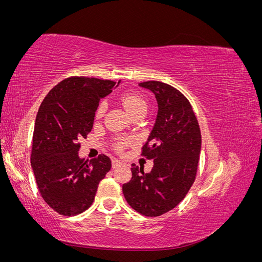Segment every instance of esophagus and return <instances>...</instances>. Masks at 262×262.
<instances>
[{
  "mask_svg": "<svg viewBox=\"0 0 262 262\" xmlns=\"http://www.w3.org/2000/svg\"><path fill=\"white\" fill-rule=\"evenodd\" d=\"M112 165H113V168H117V167H120V166H122L123 163L120 160H117V158H114L113 162H112Z\"/></svg>",
  "mask_w": 262,
  "mask_h": 262,
  "instance_id": "esophagus-1",
  "label": "esophagus"
}]
</instances>
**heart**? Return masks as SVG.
Returning a JSON list of instances; mask_svg holds the SVG:
<instances>
[{"label":"heart","mask_w":262,"mask_h":262,"mask_svg":"<svg viewBox=\"0 0 262 262\" xmlns=\"http://www.w3.org/2000/svg\"><path fill=\"white\" fill-rule=\"evenodd\" d=\"M120 101L121 104L123 105V107L125 108L126 112L129 113V115L131 117L134 116H138V115H144L147 112V108H148V104H147V100L143 97L141 96L140 94L136 93V92H125L121 95L120 97ZM106 108H107V104L106 101H101L99 102V105L97 106L96 109V113H95V116L96 118L101 117L102 115L105 114L106 112ZM130 140L129 139H119L116 143V148L121 150L123 149L126 145L130 143Z\"/></svg>","instance_id":"heart-1"}]
</instances>
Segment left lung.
Instances as JSON below:
<instances>
[{"label":"left lung","mask_w":262,"mask_h":262,"mask_svg":"<svg viewBox=\"0 0 262 262\" xmlns=\"http://www.w3.org/2000/svg\"><path fill=\"white\" fill-rule=\"evenodd\" d=\"M153 92L158 112L142 155L154 160L150 172L132 164V178L122 186L132 209L160 216L184 200L194 182L201 152V132L191 104L175 87L158 81L140 83Z\"/></svg>","instance_id":"8db88e82"}]
</instances>
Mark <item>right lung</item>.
<instances>
[{"label":"right lung","mask_w":262,"mask_h":262,"mask_svg":"<svg viewBox=\"0 0 262 262\" xmlns=\"http://www.w3.org/2000/svg\"><path fill=\"white\" fill-rule=\"evenodd\" d=\"M116 84L71 76L55 85L39 107L30 163L39 192L61 215L72 216L89 209L99 181L112 168L105 154L90 163L80 158L78 140L92 131L100 98L112 93Z\"/></svg>","instance_id":"obj_1"}]
</instances>
